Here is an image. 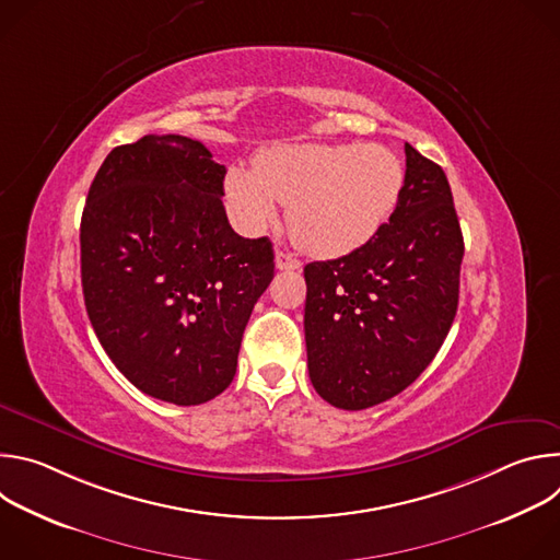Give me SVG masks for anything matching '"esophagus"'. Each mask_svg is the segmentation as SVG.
<instances>
[{"instance_id":"obj_1","label":"esophagus","mask_w":560,"mask_h":560,"mask_svg":"<svg viewBox=\"0 0 560 560\" xmlns=\"http://www.w3.org/2000/svg\"><path fill=\"white\" fill-rule=\"evenodd\" d=\"M275 264H277L279 270H299L301 268V261L296 257L283 253V250L275 253Z\"/></svg>"}]
</instances>
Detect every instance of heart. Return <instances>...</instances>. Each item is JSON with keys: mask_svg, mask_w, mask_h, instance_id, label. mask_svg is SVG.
<instances>
[{"mask_svg": "<svg viewBox=\"0 0 560 560\" xmlns=\"http://www.w3.org/2000/svg\"><path fill=\"white\" fill-rule=\"evenodd\" d=\"M401 159L381 143L277 145L255 159V171L234 166L225 192L246 232L266 230L290 206V230L307 250L348 255L383 228L401 199Z\"/></svg>", "mask_w": 560, "mask_h": 560, "instance_id": "1", "label": "heart"}]
</instances>
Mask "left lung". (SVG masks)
I'll return each mask as SVG.
<instances>
[{"label": "left lung", "mask_w": 560, "mask_h": 560, "mask_svg": "<svg viewBox=\"0 0 560 560\" xmlns=\"http://www.w3.org/2000/svg\"><path fill=\"white\" fill-rule=\"evenodd\" d=\"M463 250L443 168L406 143V182L389 221L350 255L303 268L307 370L318 396L365 410L417 381L456 316Z\"/></svg>", "instance_id": "obj_1"}]
</instances>
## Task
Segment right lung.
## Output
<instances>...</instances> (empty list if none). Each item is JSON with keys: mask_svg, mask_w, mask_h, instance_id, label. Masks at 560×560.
<instances>
[{"mask_svg": "<svg viewBox=\"0 0 560 560\" xmlns=\"http://www.w3.org/2000/svg\"><path fill=\"white\" fill-rule=\"evenodd\" d=\"M225 166L190 137L145 135L97 171L79 228L93 330L117 370L175 406L219 396L257 299L275 277L268 236H238Z\"/></svg>", "mask_w": 560, "mask_h": 560, "instance_id": "right-lung-1", "label": "right lung"}]
</instances>
